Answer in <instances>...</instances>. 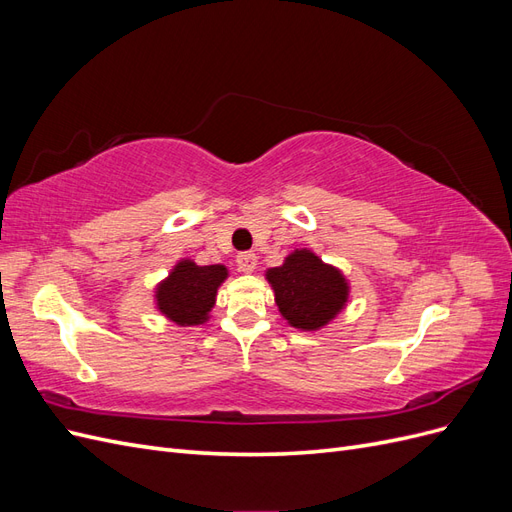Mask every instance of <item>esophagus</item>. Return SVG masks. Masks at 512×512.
Returning a JSON list of instances; mask_svg holds the SVG:
<instances>
[{
  "label": "esophagus",
  "mask_w": 512,
  "mask_h": 512,
  "mask_svg": "<svg viewBox=\"0 0 512 512\" xmlns=\"http://www.w3.org/2000/svg\"><path fill=\"white\" fill-rule=\"evenodd\" d=\"M256 262H258V256L252 254V252H243V254L237 256V265L243 273H254Z\"/></svg>",
  "instance_id": "esophagus-1"
}]
</instances>
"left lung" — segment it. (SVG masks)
<instances>
[{"mask_svg": "<svg viewBox=\"0 0 512 512\" xmlns=\"http://www.w3.org/2000/svg\"><path fill=\"white\" fill-rule=\"evenodd\" d=\"M265 277L282 318L299 331L324 329L350 301V282L342 269L307 247L290 252L280 267L267 269Z\"/></svg>", "mask_w": 512, "mask_h": 512, "instance_id": "left-lung-1", "label": "left lung"}]
</instances>
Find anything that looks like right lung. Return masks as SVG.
I'll list each match as a JSON object with an SVG mask.
<instances>
[{
  "instance_id": "add662e5",
  "label": "right lung",
  "mask_w": 512,
  "mask_h": 512,
  "mask_svg": "<svg viewBox=\"0 0 512 512\" xmlns=\"http://www.w3.org/2000/svg\"><path fill=\"white\" fill-rule=\"evenodd\" d=\"M226 280L228 269L224 265L200 267L192 258H181L153 288V303L177 327H198L211 318L215 297Z\"/></svg>"
}]
</instances>
